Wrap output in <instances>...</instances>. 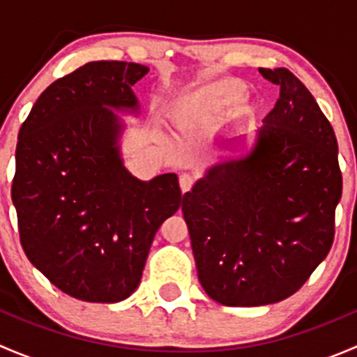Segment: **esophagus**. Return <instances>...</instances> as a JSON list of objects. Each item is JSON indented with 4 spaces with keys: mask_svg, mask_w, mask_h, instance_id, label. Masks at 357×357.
I'll return each mask as SVG.
<instances>
[{
    "mask_svg": "<svg viewBox=\"0 0 357 357\" xmlns=\"http://www.w3.org/2000/svg\"><path fill=\"white\" fill-rule=\"evenodd\" d=\"M193 185V176H190L188 172H183L181 176H179V186H181V192L186 193L190 188H192Z\"/></svg>",
    "mask_w": 357,
    "mask_h": 357,
    "instance_id": "obj_1",
    "label": "esophagus"
}]
</instances>
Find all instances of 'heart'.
<instances>
[{
    "label": "heart",
    "instance_id": "obj_1",
    "mask_svg": "<svg viewBox=\"0 0 357 357\" xmlns=\"http://www.w3.org/2000/svg\"><path fill=\"white\" fill-rule=\"evenodd\" d=\"M243 84L236 79H221L195 91L181 93L169 100L167 114L176 124L212 119L235 105L243 95Z\"/></svg>",
    "mask_w": 357,
    "mask_h": 357
}]
</instances>
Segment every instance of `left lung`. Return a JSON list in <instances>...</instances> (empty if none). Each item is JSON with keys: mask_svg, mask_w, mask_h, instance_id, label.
I'll list each match as a JSON object with an SVG mask.
<instances>
[{"mask_svg": "<svg viewBox=\"0 0 357 357\" xmlns=\"http://www.w3.org/2000/svg\"><path fill=\"white\" fill-rule=\"evenodd\" d=\"M259 72L280 86L275 109L181 205L202 289L231 307L275 304L304 285L332 247L342 197L337 138L314 96L287 68Z\"/></svg>", "mask_w": 357, "mask_h": 357, "instance_id": "left-lung-1", "label": "left lung"}]
</instances>
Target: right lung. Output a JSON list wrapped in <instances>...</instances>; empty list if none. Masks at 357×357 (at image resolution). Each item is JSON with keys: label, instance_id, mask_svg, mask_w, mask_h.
<instances>
[{"label": "right lung", "instance_id": "1", "mask_svg": "<svg viewBox=\"0 0 357 357\" xmlns=\"http://www.w3.org/2000/svg\"><path fill=\"white\" fill-rule=\"evenodd\" d=\"M149 67L89 62L41 93L20 128L12 200L20 243L56 289L121 302L139 285L153 236L181 205L174 172L150 181L122 158L132 93Z\"/></svg>", "mask_w": 357, "mask_h": 357}]
</instances>
